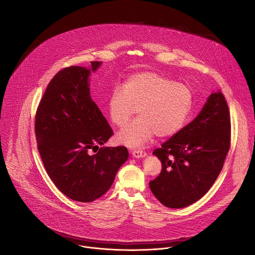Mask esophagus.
<instances>
[{
	"mask_svg": "<svg viewBox=\"0 0 255 255\" xmlns=\"http://www.w3.org/2000/svg\"><path fill=\"white\" fill-rule=\"evenodd\" d=\"M131 154L135 158H143V157H145L146 155H147L145 151H143L141 149H134V150L131 151Z\"/></svg>",
	"mask_w": 255,
	"mask_h": 255,
	"instance_id": "1",
	"label": "esophagus"
}]
</instances>
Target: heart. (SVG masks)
I'll use <instances>...</instances> for the list:
<instances>
[{"mask_svg": "<svg viewBox=\"0 0 255 255\" xmlns=\"http://www.w3.org/2000/svg\"><path fill=\"white\" fill-rule=\"evenodd\" d=\"M193 94L183 83L155 72L130 75L123 87H115L108 101L109 117L114 125L124 127L136 113L139 117L117 135L125 145L137 147L155 134L167 137L176 134L185 125L192 109Z\"/></svg>", "mask_w": 255, "mask_h": 255, "instance_id": "heart-1", "label": "heart"}]
</instances>
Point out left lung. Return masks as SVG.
Wrapping results in <instances>:
<instances>
[{
    "mask_svg": "<svg viewBox=\"0 0 255 255\" xmlns=\"http://www.w3.org/2000/svg\"><path fill=\"white\" fill-rule=\"evenodd\" d=\"M231 145V119L222 92L212 93L198 116L160 148V175L149 182L155 197L169 208L186 207L211 188Z\"/></svg>",
    "mask_w": 255,
    "mask_h": 255,
    "instance_id": "1",
    "label": "left lung"
}]
</instances>
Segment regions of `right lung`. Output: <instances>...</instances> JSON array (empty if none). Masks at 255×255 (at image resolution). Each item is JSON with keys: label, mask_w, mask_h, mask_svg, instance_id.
Returning a JSON list of instances; mask_svg holds the SVG:
<instances>
[{"label": "right lung", "mask_w": 255, "mask_h": 255, "mask_svg": "<svg viewBox=\"0 0 255 255\" xmlns=\"http://www.w3.org/2000/svg\"><path fill=\"white\" fill-rule=\"evenodd\" d=\"M101 64L60 71L49 82L35 116L37 148L47 174L66 196L80 202L106 193L128 158L125 146L100 147L114 133L90 96L88 76Z\"/></svg>", "instance_id": "obj_1"}]
</instances>
